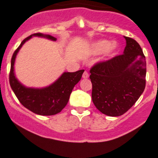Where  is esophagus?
<instances>
[{
  "label": "esophagus",
  "instance_id": "1",
  "mask_svg": "<svg viewBox=\"0 0 158 158\" xmlns=\"http://www.w3.org/2000/svg\"><path fill=\"white\" fill-rule=\"evenodd\" d=\"M82 78H83V79H88V78H89V74H88L87 72H83V74H82Z\"/></svg>",
  "mask_w": 158,
  "mask_h": 158
}]
</instances>
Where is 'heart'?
Returning a JSON list of instances; mask_svg holds the SVG:
<instances>
[{
    "label": "heart",
    "instance_id": "obj_1",
    "mask_svg": "<svg viewBox=\"0 0 158 158\" xmlns=\"http://www.w3.org/2000/svg\"><path fill=\"white\" fill-rule=\"evenodd\" d=\"M118 49V44L116 42H111L108 40H100L91 44L89 48V52L92 54L97 55L105 51L107 55H112Z\"/></svg>",
    "mask_w": 158,
    "mask_h": 158
}]
</instances>
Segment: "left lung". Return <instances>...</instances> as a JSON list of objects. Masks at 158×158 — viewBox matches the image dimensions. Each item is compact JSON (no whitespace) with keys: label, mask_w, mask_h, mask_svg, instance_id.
Masks as SVG:
<instances>
[{"label":"left lung","mask_w":158,"mask_h":158,"mask_svg":"<svg viewBox=\"0 0 158 158\" xmlns=\"http://www.w3.org/2000/svg\"><path fill=\"white\" fill-rule=\"evenodd\" d=\"M123 54L96 64L90 69L92 100L103 114L122 115L134 105L146 86L145 56L135 40L124 36Z\"/></svg>","instance_id":"left-lung-1"}]
</instances>
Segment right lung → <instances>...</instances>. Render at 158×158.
I'll use <instances>...</instances> for the list:
<instances>
[{
	"mask_svg": "<svg viewBox=\"0 0 158 158\" xmlns=\"http://www.w3.org/2000/svg\"><path fill=\"white\" fill-rule=\"evenodd\" d=\"M32 36L47 38L56 41V38L43 33H34L24 40L13 54L9 74L10 86L22 104L35 114L40 115H54L61 112L68 104L70 94L81 79L84 70L75 72H64L50 86L44 88L26 87L18 80L14 72L16 56L23 44Z\"/></svg>",
	"mask_w": 158,
	"mask_h": 158,
	"instance_id": "add662e5",
	"label": "right lung"
}]
</instances>
